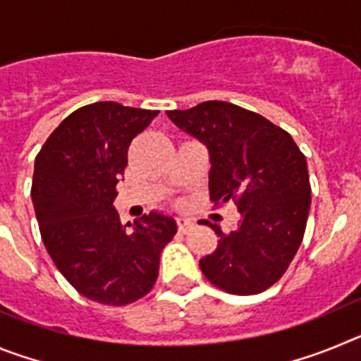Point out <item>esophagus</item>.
I'll list each match as a JSON object with an SVG mask.
<instances>
[{
  "label": "esophagus",
  "mask_w": 361,
  "mask_h": 361,
  "mask_svg": "<svg viewBox=\"0 0 361 361\" xmlns=\"http://www.w3.org/2000/svg\"><path fill=\"white\" fill-rule=\"evenodd\" d=\"M177 228L180 233H188L193 228V222L190 219H177Z\"/></svg>",
  "instance_id": "esophagus-1"
}]
</instances>
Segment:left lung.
<instances>
[{
	"instance_id": "left-lung-1",
	"label": "left lung",
	"mask_w": 361,
	"mask_h": 361,
	"mask_svg": "<svg viewBox=\"0 0 361 361\" xmlns=\"http://www.w3.org/2000/svg\"><path fill=\"white\" fill-rule=\"evenodd\" d=\"M209 152V199L233 200L235 231L215 229L219 245L200 258L204 276L231 295H257L279 282L298 251L311 206L307 162L286 130L226 101L166 111Z\"/></svg>"
}]
</instances>
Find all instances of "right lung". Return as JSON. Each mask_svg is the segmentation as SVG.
<instances>
[{
    "mask_svg": "<svg viewBox=\"0 0 361 361\" xmlns=\"http://www.w3.org/2000/svg\"><path fill=\"white\" fill-rule=\"evenodd\" d=\"M157 110L114 101L72 111L37 153L32 202L43 244L75 291L104 305H128L152 291L161 251L177 233L173 216L152 212L121 224L116 186L133 137Z\"/></svg>",
    "mask_w": 361,
    "mask_h": 361,
    "instance_id": "right-lung-1",
    "label": "right lung"
}]
</instances>
